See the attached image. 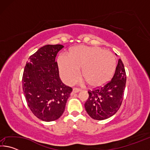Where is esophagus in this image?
<instances>
[{"label":"esophagus","instance_id":"1","mask_svg":"<svg viewBox=\"0 0 150 150\" xmlns=\"http://www.w3.org/2000/svg\"><path fill=\"white\" fill-rule=\"evenodd\" d=\"M81 88H73V93H78L79 92V91H81Z\"/></svg>","mask_w":150,"mask_h":150}]
</instances>
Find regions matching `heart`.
I'll use <instances>...</instances> for the list:
<instances>
[{
	"mask_svg": "<svg viewBox=\"0 0 150 150\" xmlns=\"http://www.w3.org/2000/svg\"><path fill=\"white\" fill-rule=\"evenodd\" d=\"M59 74L67 84L82 77L92 87H100L110 79L116 69V58L112 53L98 47L77 46L69 55L61 54L57 59Z\"/></svg>",
	"mask_w": 150,
	"mask_h": 150,
	"instance_id": "obj_1",
	"label": "heart"
}]
</instances>
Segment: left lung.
Here are the masks:
<instances>
[{
    "mask_svg": "<svg viewBox=\"0 0 150 150\" xmlns=\"http://www.w3.org/2000/svg\"><path fill=\"white\" fill-rule=\"evenodd\" d=\"M126 74L121 59H118L112 79L103 87L88 91L85 110L91 118L103 120L113 116L120 108L124 98Z\"/></svg>",
    "mask_w": 150,
    "mask_h": 150,
    "instance_id": "obj_1",
    "label": "left lung"
}]
</instances>
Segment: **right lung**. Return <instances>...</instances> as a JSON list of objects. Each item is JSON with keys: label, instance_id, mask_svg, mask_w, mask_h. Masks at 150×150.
<instances>
[{"label": "right lung", "instance_id": "obj_1", "mask_svg": "<svg viewBox=\"0 0 150 150\" xmlns=\"http://www.w3.org/2000/svg\"><path fill=\"white\" fill-rule=\"evenodd\" d=\"M62 45H46L29 57L22 76L27 105L35 116L45 122L62 115L72 88L63 84L55 57Z\"/></svg>", "mask_w": 150, "mask_h": 150}]
</instances>
